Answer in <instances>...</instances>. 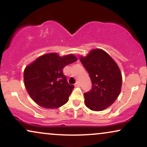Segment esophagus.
Wrapping results in <instances>:
<instances>
[{"label":"esophagus","mask_w":147,"mask_h":147,"mask_svg":"<svg viewBox=\"0 0 147 147\" xmlns=\"http://www.w3.org/2000/svg\"><path fill=\"white\" fill-rule=\"evenodd\" d=\"M75 86L76 87H79L81 86V84H80V83H79V82H76V84H75Z\"/></svg>","instance_id":"1"}]
</instances>
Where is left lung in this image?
Here are the masks:
<instances>
[{
	"label": "left lung",
	"instance_id": "left-lung-1",
	"mask_svg": "<svg viewBox=\"0 0 147 147\" xmlns=\"http://www.w3.org/2000/svg\"><path fill=\"white\" fill-rule=\"evenodd\" d=\"M80 61L88 72L92 88L84 93L85 104L89 109L101 111L117 99L121 91L122 77L120 70L110 55L95 49Z\"/></svg>",
	"mask_w": 147,
	"mask_h": 147
}]
</instances>
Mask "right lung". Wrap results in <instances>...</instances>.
Masks as SVG:
<instances>
[{"mask_svg":"<svg viewBox=\"0 0 147 147\" xmlns=\"http://www.w3.org/2000/svg\"><path fill=\"white\" fill-rule=\"evenodd\" d=\"M77 60L73 55L60 57L57 53H49L28 65L23 77L31 98L45 109H57L67 103L74 86L67 82L63 69Z\"/></svg>","mask_w":147,"mask_h":147,"instance_id":"right-lung-1","label":"right lung"}]
</instances>
